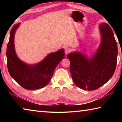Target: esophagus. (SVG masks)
Segmentation results:
<instances>
[{"instance_id":"obj_1","label":"esophagus","mask_w":122,"mask_h":122,"mask_svg":"<svg viewBox=\"0 0 122 122\" xmlns=\"http://www.w3.org/2000/svg\"><path fill=\"white\" fill-rule=\"evenodd\" d=\"M70 49H69V48H66V49H65V54H68V53L69 52H70Z\"/></svg>"}]
</instances>
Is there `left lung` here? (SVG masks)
Masks as SVG:
<instances>
[{"label":"left lung","instance_id":"left-lung-1","mask_svg":"<svg viewBox=\"0 0 122 122\" xmlns=\"http://www.w3.org/2000/svg\"><path fill=\"white\" fill-rule=\"evenodd\" d=\"M101 42L97 51L89 56L82 52L68 54L72 80L77 86L87 91L98 89L107 82L114 73L117 46L113 31L107 23L98 26Z\"/></svg>","mask_w":122,"mask_h":122}]
</instances>
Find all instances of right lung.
<instances>
[{
    "mask_svg": "<svg viewBox=\"0 0 122 122\" xmlns=\"http://www.w3.org/2000/svg\"><path fill=\"white\" fill-rule=\"evenodd\" d=\"M21 23L12 27L7 47V66L10 76L27 90H37L46 86L50 82L56 66L64 58V49L48 54L42 61L28 64L17 55L15 48V35Z\"/></svg>",
    "mask_w": 122,
    "mask_h": 122,
    "instance_id": "right-lung-1",
    "label": "right lung"
}]
</instances>
